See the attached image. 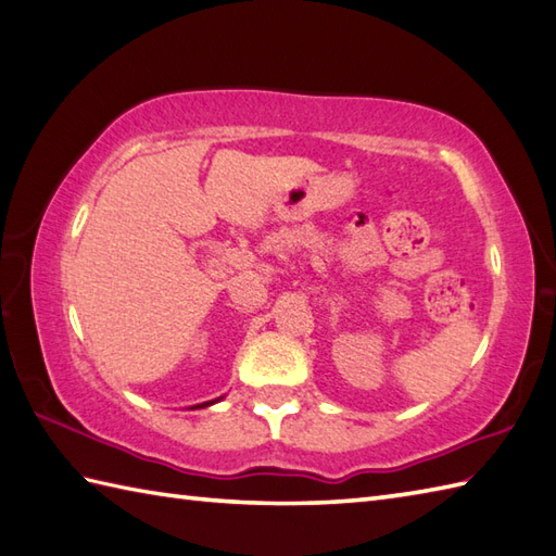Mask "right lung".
<instances>
[{
	"instance_id": "1",
	"label": "right lung",
	"mask_w": 556,
	"mask_h": 556,
	"mask_svg": "<svg viewBox=\"0 0 556 556\" xmlns=\"http://www.w3.org/2000/svg\"><path fill=\"white\" fill-rule=\"evenodd\" d=\"M210 404H215V401H207V404H198V406H193V408H205V406H210Z\"/></svg>"
}]
</instances>
